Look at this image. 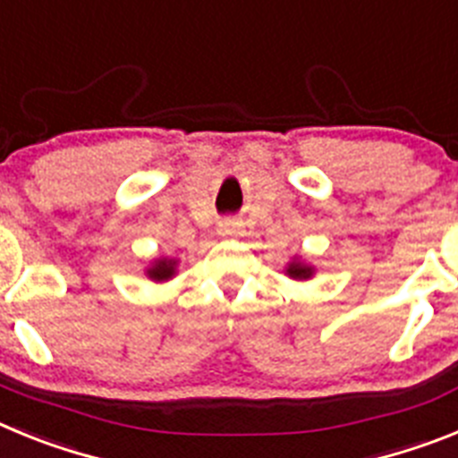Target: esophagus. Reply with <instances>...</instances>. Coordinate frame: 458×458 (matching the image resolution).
<instances>
[{
  "label": "esophagus",
  "instance_id": "obj_1",
  "mask_svg": "<svg viewBox=\"0 0 458 458\" xmlns=\"http://www.w3.org/2000/svg\"><path fill=\"white\" fill-rule=\"evenodd\" d=\"M242 230V221H224L218 233L221 234H237Z\"/></svg>",
  "mask_w": 458,
  "mask_h": 458
}]
</instances>
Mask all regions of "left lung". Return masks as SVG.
<instances>
[{"mask_svg":"<svg viewBox=\"0 0 458 458\" xmlns=\"http://www.w3.org/2000/svg\"><path fill=\"white\" fill-rule=\"evenodd\" d=\"M285 274H288L290 278H295V281H306V278H311L313 276V267L311 265H306V262H301V260H293L288 265V267H285Z\"/></svg>","mask_w":458,"mask_h":458,"instance_id":"1","label":"left lung"}]
</instances>
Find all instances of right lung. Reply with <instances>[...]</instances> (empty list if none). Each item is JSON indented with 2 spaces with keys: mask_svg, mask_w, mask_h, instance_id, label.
Segmentation results:
<instances>
[{
  "mask_svg": "<svg viewBox=\"0 0 458 458\" xmlns=\"http://www.w3.org/2000/svg\"><path fill=\"white\" fill-rule=\"evenodd\" d=\"M177 272V260L174 258H158L154 260V265L147 269V276L152 281H168V278L174 276Z\"/></svg>",
  "mask_w": 458,
  "mask_h": 458,
  "instance_id": "1",
  "label": "right lung"
}]
</instances>
